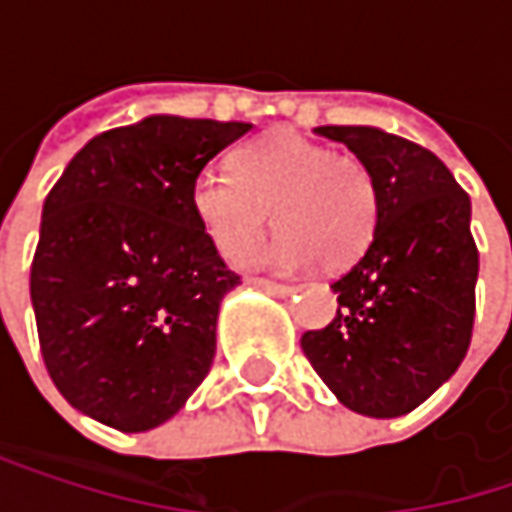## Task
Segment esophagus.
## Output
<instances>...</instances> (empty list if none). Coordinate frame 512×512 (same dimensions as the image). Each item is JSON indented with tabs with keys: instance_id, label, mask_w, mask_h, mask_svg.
I'll return each mask as SVG.
<instances>
[{
	"instance_id": "esophagus-1",
	"label": "esophagus",
	"mask_w": 512,
	"mask_h": 512,
	"mask_svg": "<svg viewBox=\"0 0 512 512\" xmlns=\"http://www.w3.org/2000/svg\"><path fill=\"white\" fill-rule=\"evenodd\" d=\"M249 284H255V287L272 293V296H290V293H293L287 284H278V281H269V278H249Z\"/></svg>"
}]
</instances>
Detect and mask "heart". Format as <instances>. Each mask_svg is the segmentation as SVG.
I'll return each instance as SVG.
<instances>
[{
  "mask_svg": "<svg viewBox=\"0 0 512 512\" xmlns=\"http://www.w3.org/2000/svg\"><path fill=\"white\" fill-rule=\"evenodd\" d=\"M192 207L231 260L246 257L269 228L281 234L269 263L299 269L317 260L341 272L367 252L376 234L379 195L367 165L296 133L272 130L237 154V174L207 168L192 186Z\"/></svg>",
  "mask_w": 512,
  "mask_h": 512,
  "instance_id": "heart-1",
  "label": "heart"
}]
</instances>
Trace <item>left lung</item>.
<instances>
[{
  "label": "left lung",
  "mask_w": 512,
  "mask_h": 512,
  "mask_svg": "<svg viewBox=\"0 0 512 512\" xmlns=\"http://www.w3.org/2000/svg\"><path fill=\"white\" fill-rule=\"evenodd\" d=\"M367 165L379 195L367 252L332 284L338 314L302 335L329 391L367 418H400L462 364L474 326L471 198L427 148L379 127H317Z\"/></svg>",
  "instance_id": "8db88e82"
}]
</instances>
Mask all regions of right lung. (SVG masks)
<instances>
[{
  "label": "right lung",
  "instance_id": "right-lung-1",
  "mask_svg": "<svg viewBox=\"0 0 512 512\" xmlns=\"http://www.w3.org/2000/svg\"><path fill=\"white\" fill-rule=\"evenodd\" d=\"M252 124L148 115L94 136L44 201L32 308L61 397L121 433L174 418L216 356L240 284L192 207L204 165Z\"/></svg>",
  "mask_w": 512,
  "mask_h": 512
}]
</instances>
